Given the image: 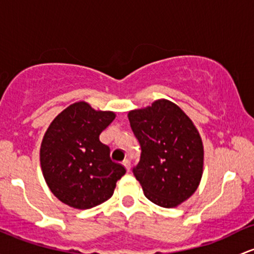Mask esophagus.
I'll return each mask as SVG.
<instances>
[{"mask_svg":"<svg viewBox=\"0 0 254 254\" xmlns=\"http://www.w3.org/2000/svg\"><path fill=\"white\" fill-rule=\"evenodd\" d=\"M123 165L125 166V169H127V172L130 171V168H131V164H130V161L127 160V159H125V160L123 161Z\"/></svg>","mask_w":254,"mask_h":254,"instance_id":"1","label":"esophagus"}]
</instances>
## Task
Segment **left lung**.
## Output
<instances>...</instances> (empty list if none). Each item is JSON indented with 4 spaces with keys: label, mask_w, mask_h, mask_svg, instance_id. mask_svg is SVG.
I'll use <instances>...</instances> for the list:
<instances>
[{
    "label": "left lung",
    "mask_w": 254,
    "mask_h": 254,
    "mask_svg": "<svg viewBox=\"0 0 254 254\" xmlns=\"http://www.w3.org/2000/svg\"><path fill=\"white\" fill-rule=\"evenodd\" d=\"M129 122L141 146L132 169L146 197L161 207H176L194 194L204 169V146L187 114L169 100L130 111Z\"/></svg>",
    "instance_id": "8db88e82"
}]
</instances>
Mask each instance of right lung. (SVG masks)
I'll use <instances>...</instances> for the list:
<instances>
[{"mask_svg": "<svg viewBox=\"0 0 254 254\" xmlns=\"http://www.w3.org/2000/svg\"><path fill=\"white\" fill-rule=\"evenodd\" d=\"M116 118L111 111H96L74 102L55 117L40 150L43 177L64 204L86 210L113 195L127 170L111 160L110 147L99 136Z\"/></svg>", "mask_w": 254, "mask_h": 254, "instance_id": "right-lung-1", "label": "right lung"}]
</instances>
